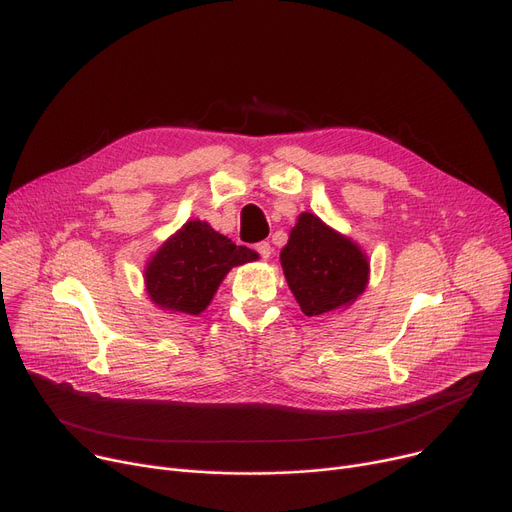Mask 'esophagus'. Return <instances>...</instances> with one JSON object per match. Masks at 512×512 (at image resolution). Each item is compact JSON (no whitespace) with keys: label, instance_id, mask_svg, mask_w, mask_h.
Returning <instances> with one entry per match:
<instances>
[{"label":"esophagus","instance_id":"1","mask_svg":"<svg viewBox=\"0 0 512 512\" xmlns=\"http://www.w3.org/2000/svg\"><path fill=\"white\" fill-rule=\"evenodd\" d=\"M255 251L261 255V259H270L272 257V245H270V242H257V245H255Z\"/></svg>","mask_w":512,"mask_h":512}]
</instances>
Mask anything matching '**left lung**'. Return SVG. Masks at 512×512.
Returning a JSON list of instances; mask_svg holds the SVG:
<instances>
[{
	"label": "left lung",
	"mask_w": 512,
	"mask_h": 512,
	"mask_svg": "<svg viewBox=\"0 0 512 512\" xmlns=\"http://www.w3.org/2000/svg\"><path fill=\"white\" fill-rule=\"evenodd\" d=\"M280 263L307 317L351 307L369 284L367 253L309 211L301 213L290 230Z\"/></svg>",
	"instance_id": "8db88e82"
}]
</instances>
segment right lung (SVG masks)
Instances as JSON below:
<instances>
[{"label":"right lung","instance_id":"1","mask_svg":"<svg viewBox=\"0 0 512 512\" xmlns=\"http://www.w3.org/2000/svg\"><path fill=\"white\" fill-rule=\"evenodd\" d=\"M259 255L215 232L207 222L188 220L145 265V288L153 305L170 313L199 315L226 274Z\"/></svg>","mask_w":512,"mask_h":512}]
</instances>
